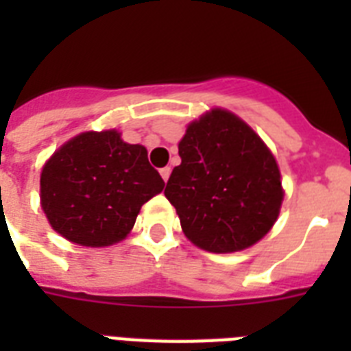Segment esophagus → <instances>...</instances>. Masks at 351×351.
Masks as SVG:
<instances>
[{
	"mask_svg": "<svg viewBox=\"0 0 351 351\" xmlns=\"http://www.w3.org/2000/svg\"><path fill=\"white\" fill-rule=\"evenodd\" d=\"M160 175H162V178H164V182L169 180L171 167H162V169H160Z\"/></svg>",
	"mask_w": 351,
	"mask_h": 351,
	"instance_id": "esophagus-1",
	"label": "esophagus"
}]
</instances>
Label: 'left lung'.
<instances>
[{
	"instance_id": "left-lung-1",
	"label": "left lung",
	"mask_w": 351,
	"mask_h": 351,
	"mask_svg": "<svg viewBox=\"0 0 351 351\" xmlns=\"http://www.w3.org/2000/svg\"><path fill=\"white\" fill-rule=\"evenodd\" d=\"M178 154L182 164L171 173L164 195L193 244L233 253L271 230L284 198L280 171L244 120L211 109L187 125Z\"/></svg>"
}]
</instances>
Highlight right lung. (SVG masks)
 Segmentation results:
<instances>
[{"label": "right lung", "instance_id": "right-lung-1", "mask_svg": "<svg viewBox=\"0 0 351 351\" xmlns=\"http://www.w3.org/2000/svg\"><path fill=\"white\" fill-rule=\"evenodd\" d=\"M164 186L143 145L123 142L117 129L87 131L43 165L41 209L52 230L74 244L106 247L125 239L140 208Z\"/></svg>", "mask_w": 351, "mask_h": 351}]
</instances>
